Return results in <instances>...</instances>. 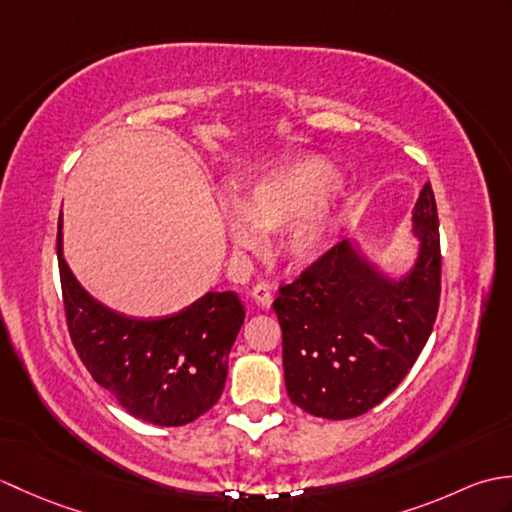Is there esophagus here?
<instances>
[{
    "label": "esophagus",
    "instance_id": "esophagus-1",
    "mask_svg": "<svg viewBox=\"0 0 512 512\" xmlns=\"http://www.w3.org/2000/svg\"><path fill=\"white\" fill-rule=\"evenodd\" d=\"M250 297H253L262 308L273 306V290H270L268 284H257L253 290H250Z\"/></svg>",
    "mask_w": 512,
    "mask_h": 512
}]
</instances>
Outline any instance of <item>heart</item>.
Returning <instances> with one entry per match:
<instances>
[{"label":"heart","mask_w":512,"mask_h":512,"mask_svg":"<svg viewBox=\"0 0 512 512\" xmlns=\"http://www.w3.org/2000/svg\"><path fill=\"white\" fill-rule=\"evenodd\" d=\"M336 169L323 158H301L266 173L239 195L226 213V228L242 250L259 246V231H279L281 253L292 262H312L328 248L336 220V204L323 202L334 184Z\"/></svg>","instance_id":"b5f03b06"}]
</instances>
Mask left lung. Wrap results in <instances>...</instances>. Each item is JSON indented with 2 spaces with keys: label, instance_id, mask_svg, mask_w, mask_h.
<instances>
[{
  "label": "left lung",
  "instance_id": "obj_1",
  "mask_svg": "<svg viewBox=\"0 0 512 512\" xmlns=\"http://www.w3.org/2000/svg\"><path fill=\"white\" fill-rule=\"evenodd\" d=\"M427 182L413 209L420 253L411 273L387 281L347 239L279 286L290 400L317 418L350 420L383 402L418 361L440 306V231Z\"/></svg>",
  "mask_w": 512,
  "mask_h": 512
}]
</instances>
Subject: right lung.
Returning <instances> with one entry per match:
<instances>
[{
  "instance_id": "1",
  "label": "right lung",
  "mask_w": 512,
  "mask_h": 512,
  "mask_svg": "<svg viewBox=\"0 0 512 512\" xmlns=\"http://www.w3.org/2000/svg\"><path fill=\"white\" fill-rule=\"evenodd\" d=\"M57 257L65 321L76 354L103 389L132 413L160 427H180L222 396L228 354L244 323L235 292H206L176 314L132 319L92 299Z\"/></svg>"
}]
</instances>
